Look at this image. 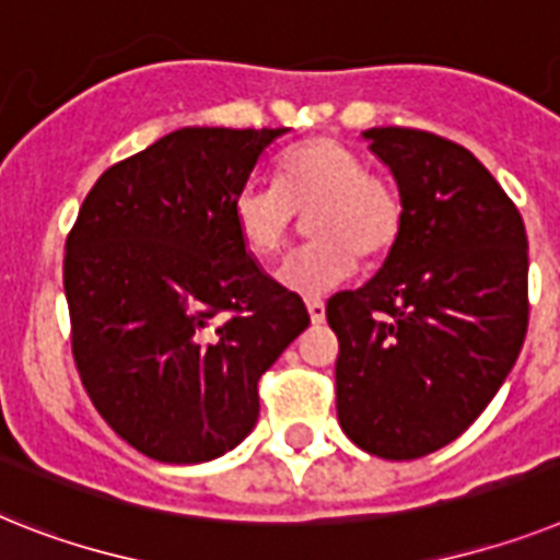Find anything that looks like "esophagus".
<instances>
[{"label":"esophagus","instance_id":"1","mask_svg":"<svg viewBox=\"0 0 560 560\" xmlns=\"http://www.w3.org/2000/svg\"><path fill=\"white\" fill-rule=\"evenodd\" d=\"M306 308L314 326H320V323L326 320V303H323V300H308Z\"/></svg>","mask_w":560,"mask_h":560}]
</instances>
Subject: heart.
Returning a JSON list of instances; mask_svg holds the SVG:
<instances>
[{
    "label": "heart",
    "instance_id": "1",
    "mask_svg": "<svg viewBox=\"0 0 560 560\" xmlns=\"http://www.w3.org/2000/svg\"><path fill=\"white\" fill-rule=\"evenodd\" d=\"M314 243L289 254L277 269L280 285L320 298L349 280L360 257H383L400 237L404 206L386 179L343 142L317 137L291 148L277 163V188L246 183L231 200V220L257 260H271L289 243L298 214H308Z\"/></svg>",
    "mask_w": 560,
    "mask_h": 560
}]
</instances>
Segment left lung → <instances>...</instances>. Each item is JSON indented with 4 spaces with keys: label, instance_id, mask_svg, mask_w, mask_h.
Wrapping results in <instances>:
<instances>
[{
    "label": "left lung",
    "instance_id": "obj_1",
    "mask_svg": "<svg viewBox=\"0 0 560 560\" xmlns=\"http://www.w3.org/2000/svg\"><path fill=\"white\" fill-rule=\"evenodd\" d=\"M360 137L389 165L404 225L381 271L326 306L337 420L369 455L415 460L472 427L518 360L526 229L464 145L415 128Z\"/></svg>",
    "mask_w": 560,
    "mask_h": 560
}]
</instances>
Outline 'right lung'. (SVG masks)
Listing matches in <instances>:
<instances>
[{
	"label": "right lung",
	"mask_w": 560,
	"mask_h": 560,
	"mask_svg": "<svg viewBox=\"0 0 560 560\" xmlns=\"http://www.w3.org/2000/svg\"><path fill=\"white\" fill-rule=\"evenodd\" d=\"M289 128H179L110 165L65 243L82 386L125 443L206 464L246 441L257 381L308 326L254 260L231 200Z\"/></svg>",
	"instance_id": "add662e5"
}]
</instances>
